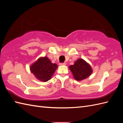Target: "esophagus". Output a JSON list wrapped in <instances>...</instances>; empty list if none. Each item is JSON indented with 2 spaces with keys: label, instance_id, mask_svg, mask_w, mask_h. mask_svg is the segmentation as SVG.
<instances>
[{
  "label": "esophagus",
  "instance_id": "34e87169",
  "mask_svg": "<svg viewBox=\"0 0 123 123\" xmlns=\"http://www.w3.org/2000/svg\"><path fill=\"white\" fill-rule=\"evenodd\" d=\"M66 64V63H60L59 65L60 66H65Z\"/></svg>",
  "mask_w": 123,
  "mask_h": 123
}]
</instances>
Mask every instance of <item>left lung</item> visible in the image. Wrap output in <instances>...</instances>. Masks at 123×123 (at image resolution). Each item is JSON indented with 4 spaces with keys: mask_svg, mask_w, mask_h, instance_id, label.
<instances>
[{
    "mask_svg": "<svg viewBox=\"0 0 123 123\" xmlns=\"http://www.w3.org/2000/svg\"><path fill=\"white\" fill-rule=\"evenodd\" d=\"M69 69L74 79L78 81L86 79L92 72L91 66L82 59L77 60L74 65L69 67Z\"/></svg>",
    "mask_w": 123,
    "mask_h": 123,
    "instance_id": "8db88e82",
    "label": "left lung"
}]
</instances>
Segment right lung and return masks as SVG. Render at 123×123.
Listing matches in <instances>:
<instances>
[{
    "label": "right lung",
    "mask_w": 123,
    "mask_h": 123,
    "mask_svg": "<svg viewBox=\"0 0 123 123\" xmlns=\"http://www.w3.org/2000/svg\"><path fill=\"white\" fill-rule=\"evenodd\" d=\"M57 68V64L52 63L45 56L38 59L30 67L31 72L37 79L43 82L50 80Z\"/></svg>",
    "instance_id": "right-lung-1"
}]
</instances>
